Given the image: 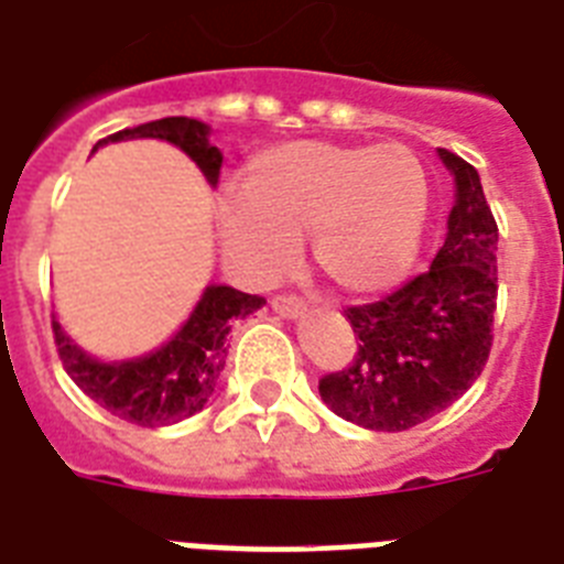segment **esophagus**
<instances>
[{
  "mask_svg": "<svg viewBox=\"0 0 564 564\" xmlns=\"http://www.w3.org/2000/svg\"><path fill=\"white\" fill-rule=\"evenodd\" d=\"M272 310L274 313H281L283 318H295L304 313V299H301V295H292V292H281V295H274L272 299Z\"/></svg>",
  "mask_w": 564,
  "mask_h": 564,
  "instance_id": "34e87169",
  "label": "esophagus"
}]
</instances>
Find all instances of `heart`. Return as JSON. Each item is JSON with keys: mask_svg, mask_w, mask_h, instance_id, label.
I'll return each mask as SVG.
<instances>
[{"mask_svg": "<svg viewBox=\"0 0 564 564\" xmlns=\"http://www.w3.org/2000/svg\"><path fill=\"white\" fill-rule=\"evenodd\" d=\"M427 202V175L406 145L295 140L257 154L242 187L221 193V242L237 269L272 278L310 230L318 272L366 295L410 269Z\"/></svg>", "mask_w": 564, "mask_h": 564, "instance_id": "heart-1", "label": "heart"}]
</instances>
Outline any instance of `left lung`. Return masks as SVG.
<instances>
[{"label": "left lung", "mask_w": 564, "mask_h": 564, "mask_svg": "<svg viewBox=\"0 0 564 564\" xmlns=\"http://www.w3.org/2000/svg\"><path fill=\"white\" fill-rule=\"evenodd\" d=\"M438 158L456 178L445 246L394 292L345 310L360 343L345 369L318 380L322 401L366 430L398 433L447 410L495 343L498 221L471 163L447 149Z\"/></svg>", "instance_id": "left-lung-1"}]
</instances>
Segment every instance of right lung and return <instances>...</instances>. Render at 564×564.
Wrapping results in <instances>:
<instances>
[{
	"instance_id": "1",
	"label": "right lung",
	"mask_w": 564,
	"mask_h": 564,
	"mask_svg": "<svg viewBox=\"0 0 564 564\" xmlns=\"http://www.w3.org/2000/svg\"><path fill=\"white\" fill-rule=\"evenodd\" d=\"M131 137L170 140L198 163V170L207 175L210 184L219 178L221 154L216 145H210L207 126L198 119H154V122H143V126L105 137L96 143V149L105 143H117V140H131ZM263 304L265 299L260 295H248L230 286H207L187 325L181 327L172 343L149 357L113 362V366L93 360L82 348H75L55 318H52V330H55L57 357L64 362L66 375L73 377L75 386L87 398H93L110 415L137 427H166L202 412L225 369L230 327L257 313Z\"/></svg>"
}]
</instances>
